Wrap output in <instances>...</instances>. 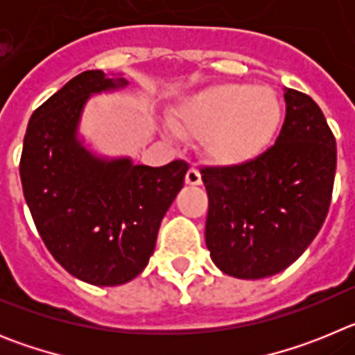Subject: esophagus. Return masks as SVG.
Listing matches in <instances>:
<instances>
[{"label": "esophagus", "mask_w": 355, "mask_h": 355, "mask_svg": "<svg viewBox=\"0 0 355 355\" xmlns=\"http://www.w3.org/2000/svg\"><path fill=\"white\" fill-rule=\"evenodd\" d=\"M187 184H192V187H197L200 184V172L197 171L196 167H190L187 172V178H184Z\"/></svg>", "instance_id": "esophagus-1"}]
</instances>
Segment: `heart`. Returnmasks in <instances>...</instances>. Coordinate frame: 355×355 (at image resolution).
I'll use <instances>...</instances> for the list:
<instances>
[{"mask_svg": "<svg viewBox=\"0 0 355 355\" xmlns=\"http://www.w3.org/2000/svg\"><path fill=\"white\" fill-rule=\"evenodd\" d=\"M281 119L283 105L270 87L222 83L190 97L174 128L187 137H205L202 146L213 162L236 167L270 147Z\"/></svg>", "mask_w": 355, "mask_h": 355, "instance_id": "obj_1", "label": "heart"}]
</instances>
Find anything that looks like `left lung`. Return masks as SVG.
<instances>
[{
    "label": "left lung",
    "instance_id": "1",
    "mask_svg": "<svg viewBox=\"0 0 355 355\" xmlns=\"http://www.w3.org/2000/svg\"><path fill=\"white\" fill-rule=\"evenodd\" d=\"M286 117L259 158L200 171L208 192L206 247L224 274L263 279L309 247L327 216L336 140L320 106L284 87Z\"/></svg>",
    "mask_w": 355,
    "mask_h": 355
}]
</instances>
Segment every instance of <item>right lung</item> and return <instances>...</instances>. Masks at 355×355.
<instances>
[{"label":"right lung","instance_id":"right-lung-1","mask_svg":"<svg viewBox=\"0 0 355 355\" xmlns=\"http://www.w3.org/2000/svg\"><path fill=\"white\" fill-rule=\"evenodd\" d=\"M124 78L85 71L33 112L19 174L35 227L65 270L96 286L135 279L155 252L163 216L183 188V159L147 167L99 158L78 139L92 94L126 87Z\"/></svg>","mask_w":355,"mask_h":355}]
</instances>
